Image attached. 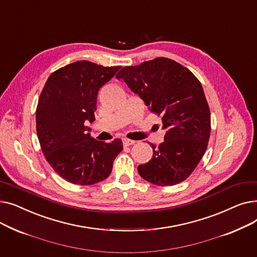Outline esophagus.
I'll use <instances>...</instances> for the list:
<instances>
[{
	"mask_svg": "<svg viewBox=\"0 0 257 257\" xmlns=\"http://www.w3.org/2000/svg\"><path fill=\"white\" fill-rule=\"evenodd\" d=\"M134 141H131V140H128V139H123V144L125 147H128V146H131V145H134Z\"/></svg>",
	"mask_w": 257,
	"mask_h": 257,
	"instance_id": "esophagus-1",
	"label": "esophagus"
}]
</instances>
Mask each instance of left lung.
Segmentation results:
<instances>
[{
  "instance_id": "obj_1",
  "label": "left lung",
  "mask_w": 257,
  "mask_h": 257,
  "mask_svg": "<svg viewBox=\"0 0 257 257\" xmlns=\"http://www.w3.org/2000/svg\"><path fill=\"white\" fill-rule=\"evenodd\" d=\"M116 78L161 115L166 130L164 143L157 148L150 144L153 156L138 167L139 174L159 186L184 181L203 157L210 136V110L200 81L186 67L165 57L125 66Z\"/></svg>"
}]
</instances>
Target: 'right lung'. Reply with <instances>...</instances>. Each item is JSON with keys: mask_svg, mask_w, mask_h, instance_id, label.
Masks as SVG:
<instances>
[{"mask_svg": "<svg viewBox=\"0 0 257 257\" xmlns=\"http://www.w3.org/2000/svg\"><path fill=\"white\" fill-rule=\"evenodd\" d=\"M120 66L87 60L67 64L50 75L36 108V131L50 166L67 182L98 183L109 176L123 143L90 137L86 125L96 119L99 89Z\"/></svg>", "mask_w": 257, "mask_h": 257, "instance_id": "right-lung-1", "label": "right lung"}]
</instances>
